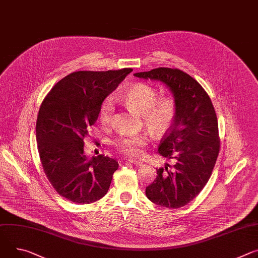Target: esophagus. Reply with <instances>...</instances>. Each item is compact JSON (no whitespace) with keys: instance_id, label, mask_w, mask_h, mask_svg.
I'll return each mask as SVG.
<instances>
[{"instance_id":"1","label":"esophagus","mask_w":258,"mask_h":258,"mask_svg":"<svg viewBox=\"0 0 258 258\" xmlns=\"http://www.w3.org/2000/svg\"><path fill=\"white\" fill-rule=\"evenodd\" d=\"M128 162L133 163L134 166H137V167H141L143 165V162L141 160H136V159H133V158H127L126 159Z\"/></svg>"}]
</instances>
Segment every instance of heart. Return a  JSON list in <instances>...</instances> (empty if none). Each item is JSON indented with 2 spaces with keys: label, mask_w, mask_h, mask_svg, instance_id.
I'll return each instance as SVG.
<instances>
[{
  "label": "heart",
  "mask_w": 258,
  "mask_h": 258,
  "mask_svg": "<svg viewBox=\"0 0 258 258\" xmlns=\"http://www.w3.org/2000/svg\"><path fill=\"white\" fill-rule=\"evenodd\" d=\"M158 99V93L154 87L146 83H138L128 88L122 100L134 111L142 114L144 123L154 133H165L173 123L176 116V104L172 98ZM114 101L107 98L100 109V119L103 123L109 124L114 116ZM147 142L144 133L123 134L114 141V146L120 152L139 156L141 148Z\"/></svg>",
  "instance_id": "heart-1"
}]
</instances>
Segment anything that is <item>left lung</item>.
I'll use <instances>...</instances> for the list:
<instances>
[{
  "mask_svg": "<svg viewBox=\"0 0 258 258\" xmlns=\"http://www.w3.org/2000/svg\"><path fill=\"white\" fill-rule=\"evenodd\" d=\"M134 76L165 84L176 104L173 124L158 146L161 156L175 162L157 170L155 180L146 187V197L161 207H183L202 191L218 157L214 107L201 84L181 70L157 68Z\"/></svg>",
  "mask_w": 258,
  "mask_h": 258,
  "instance_id": "1",
  "label": "left lung"
}]
</instances>
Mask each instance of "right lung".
<instances>
[{"label":"right lung","mask_w":258,"mask_h":258,"mask_svg":"<svg viewBox=\"0 0 258 258\" xmlns=\"http://www.w3.org/2000/svg\"><path fill=\"white\" fill-rule=\"evenodd\" d=\"M132 71L74 72L53 86L40 107L36 138L44 172L72 203L97 202L109 190L118 162L103 154L88 157L84 139L104 100Z\"/></svg>","instance_id":"add662e5"}]
</instances>
